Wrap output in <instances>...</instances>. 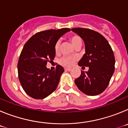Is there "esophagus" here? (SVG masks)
Segmentation results:
<instances>
[{
    "mask_svg": "<svg viewBox=\"0 0 128 128\" xmlns=\"http://www.w3.org/2000/svg\"><path fill=\"white\" fill-rule=\"evenodd\" d=\"M71 68H65V71H68V72H69V71H70L71 70Z\"/></svg>",
    "mask_w": 128,
    "mask_h": 128,
    "instance_id": "1",
    "label": "esophagus"
}]
</instances>
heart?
<instances>
[{"mask_svg":"<svg viewBox=\"0 0 128 128\" xmlns=\"http://www.w3.org/2000/svg\"><path fill=\"white\" fill-rule=\"evenodd\" d=\"M69 40L75 48L78 46H81L82 40H81V38L78 35L71 36ZM60 42L58 41L55 44V46H54V50L56 53L58 52L59 50H60ZM76 60V58L73 57V56H64L62 58H61L60 62L61 64H62L64 66H70L73 65Z\"/></svg>","mask_w":128,"mask_h":128,"instance_id":"1","label":"heart"}]
</instances>
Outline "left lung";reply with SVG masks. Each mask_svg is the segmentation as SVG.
<instances>
[{
	"label": "left lung",
	"mask_w": 128,
	"mask_h": 128,
	"mask_svg": "<svg viewBox=\"0 0 128 128\" xmlns=\"http://www.w3.org/2000/svg\"><path fill=\"white\" fill-rule=\"evenodd\" d=\"M72 30L82 38L85 46V54L78 65L89 67L87 72L82 70L75 84L84 94L98 96L107 88L114 72L112 48L106 38L96 31L84 28H73Z\"/></svg>",
	"instance_id": "8db88e82"
}]
</instances>
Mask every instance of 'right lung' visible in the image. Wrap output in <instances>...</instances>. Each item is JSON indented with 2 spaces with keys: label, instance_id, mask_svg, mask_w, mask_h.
<instances>
[{
  "label": "right lung",
  "instance_id": "1",
  "mask_svg": "<svg viewBox=\"0 0 128 128\" xmlns=\"http://www.w3.org/2000/svg\"><path fill=\"white\" fill-rule=\"evenodd\" d=\"M70 30L62 28L39 32L24 46L18 62V79L25 92L32 98L44 99L57 88L64 69L58 65L56 70H52L46 65L55 57L56 43Z\"/></svg>",
  "mask_w": 128,
  "mask_h": 128
}]
</instances>
